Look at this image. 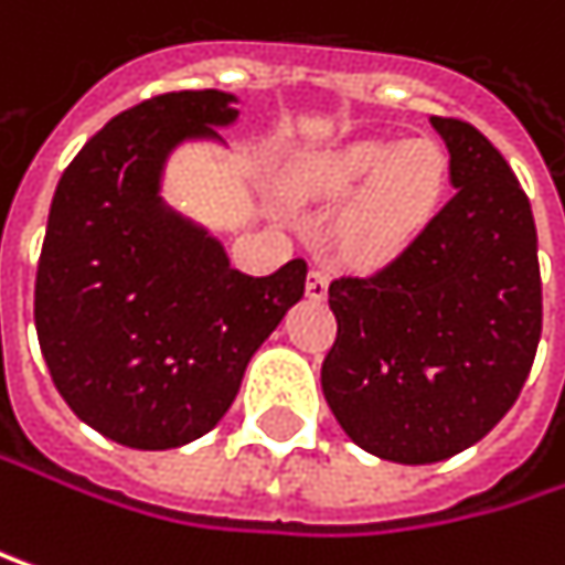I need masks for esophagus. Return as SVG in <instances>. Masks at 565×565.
<instances>
[{"instance_id":"1","label":"esophagus","mask_w":565,"mask_h":565,"mask_svg":"<svg viewBox=\"0 0 565 565\" xmlns=\"http://www.w3.org/2000/svg\"><path fill=\"white\" fill-rule=\"evenodd\" d=\"M305 288H308V298H311V301H324V298H328V274H324L321 267L308 270Z\"/></svg>"}]
</instances>
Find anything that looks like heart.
Returning a JSON list of instances; mask_svg holds the SVG:
<instances>
[{"label": "heart", "mask_w": 565, "mask_h": 565, "mask_svg": "<svg viewBox=\"0 0 565 565\" xmlns=\"http://www.w3.org/2000/svg\"><path fill=\"white\" fill-rule=\"evenodd\" d=\"M298 191L315 201L351 198L338 217V244L358 264H384L434 214L444 191V154L434 141L361 138L301 164Z\"/></svg>", "instance_id": "b5f03b06"}]
</instances>
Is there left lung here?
I'll list each match as a JSON object with an SVG mask.
<instances>
[{
    "mask_svg": "<svg viewBox=\"0 0 565 565\" xmlns=\"http://www.w3.org/2000/svg\"><path fill=\"white\" fill-rule=\"evenodd\" d=\"M430 125L457 191L384 270L334 280L338 341L321 367L344 434L411 467L447 460L503 420L543 328L530 198L473 125Z\"/></svg>",
    "mask_w": 565,
    "mask_h": 565,
    "instance_id": "obj_1",
    "label": "left lung"
}]
</instances>
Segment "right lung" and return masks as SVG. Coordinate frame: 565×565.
<instances>
[{"mask_svg":"<svg viewBox=\"0 0 565 565\" xmlns=\"http://www.w3.org/2000/svg\"><path fill=\"white\" fill-rule=\"evenodd\" d=\"M237 95L168 92L115 115L62 171L35 274V331L62 401L131 450L221 424L254 351L305 298V257L267 277L231 267L201 221L164 201L181 145L227 148Z\"/></svg>","mask_w":565,"mask_h":565,"instance_id":"1","label":"right lung"}]
</instances>
